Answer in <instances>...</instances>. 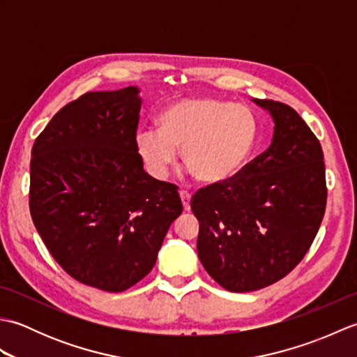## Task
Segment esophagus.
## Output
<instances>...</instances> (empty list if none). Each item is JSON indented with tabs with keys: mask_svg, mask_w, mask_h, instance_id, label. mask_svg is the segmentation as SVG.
Listing matches in <instances>:
<instances>
[{
	"mask_svg": "<svg viewBox=\"0 0 357 357\" xmlns=\"http://www.w3.org/2000/svg\"><path fill=\"white\" fill-rule=\"evenodd\" d=\"M179 196H181V201H183L184 210H185V211L190 210V199H192L190 193H187V192H181V193H179Z\"/></svg>",
	"mask_w": 357,
	"mask_h": 357,
	"instance_id": "obj_1",
	"label": "esophagus"
}]
</instances>
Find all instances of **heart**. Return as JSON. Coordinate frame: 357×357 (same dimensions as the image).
Instances as JSON below:
<instances>
[{"mask_svg": "<svg viewBox=\"0 0 357 357\" xmlns=\"http://www.w3.org/2000/svg\"><path fill=\"white\" fill-rule=\"evenodd\" d=\"M158 127L135 136V147L151 178L164 181L178 161L204 185L233 179L252 155L256 118L245 105L216 98H185L159 113Z\"/></svg>", "mask_w": 357, "mask_h": 357, "instance_id": "heart-1", "label": "heart"}]
</instances>
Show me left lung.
<instances>
[{
    "mask_svg": "<svg viewBox=\"0 0 357 357\" xmlns=\"http://www.w3.org/2000/svg\"><path fill=\"white\" fill-rule=\"evenodd\" d=\"M253 101L275 121L270 147L225 184L199 188L190 202L199 261L234 293L285 278L313 244L327 206L319 139L290 105Z\"/></svg>",
    "mask_w": 357,
    "mask_h": 357,
    "instance_id": "obj_1",
    "label": "left lung"
}]
</instances>
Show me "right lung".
Masks as SVG:
<instances>
[{
    "label": "right lung",
    "instance_id": "1",
    "mask_svg": "<svg viewBox=\"0 0 357 357\" xmlns=\"http://www.w3.org/2000/svg\"><path fill=\"white\" fill-rule=\"evenodd\" d=\"M138 87L89 92L35 139L29 208L43 242L78 282L119 293L149 275L183 213L178 187L144 172L136 153Z\"/></svg>",
    "mask_w": 357,
    "mask_h": 357
}]
</instances>
